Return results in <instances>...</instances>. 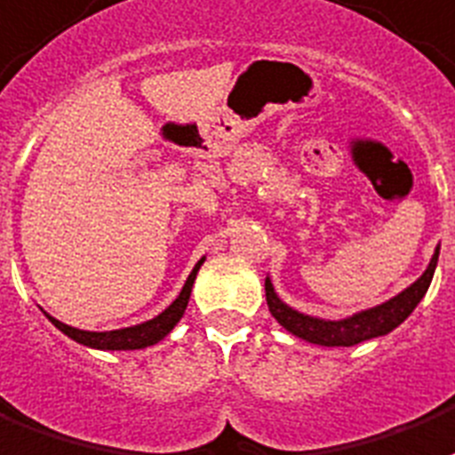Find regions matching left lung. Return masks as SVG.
I'll return each instance as SVG.
<instances>
[{"label": "left lung", "instance_id": "1", "mask_svg": "<svg viewBox=\"0 0 455 455\" xmlns=\"http://www.w3.org/2000/svg\"><path fill=\"white\" fill-rule=\"evenodd\" d=\"M439 247L442 244H436L435 254L429 259V266L415 283H410L408 288L401 290L398 295L386 299L381 305L362 309V312H355L350 316H343V319H321V316H312V314L297 312L295 307H290L288 302L280 299L271 278L266 275L268 312L292 336L302 338L307 343L323 345V347H350V345L364 343L371 338L386 336V333L398 329L403 321L412 314V309L422 302V297L427 295L429 283L435 278L436 261H439Z\"/></svg>", "mask_w": 455, "mask_h": 455}]
</instances>
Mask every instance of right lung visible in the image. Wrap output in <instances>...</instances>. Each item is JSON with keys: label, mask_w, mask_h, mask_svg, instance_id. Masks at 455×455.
Instances as JSON below:
<instances>
[{"label": "right lung", "mask_w": 455, "mask_h": 455, "mask_svg": "<svg viewBox=\"0 0 455 455\" xmlns=\"http://www.w3.org/2000/svg\"><path fill=\"white\" fill-rule=\"evenodd\" d=\"M206 261V256H201L196 266L191 268L189 278L184 283V288L180 290V295L175 297V302L170 307H165L158 316L143 321V323H136V326H126V329L117 331H84L76 329V326H69V323H61L60 319H54L45 312V316L52 321L54 326L69 336L71 340L85 345V347H93V350H141V347H148V345L160 343L163 338L175 329L180 319L184 316V309L189 305L191 288H194V280H196V273Z\"/></svg>", "instance_id": "add662e5"}]
</instances>
